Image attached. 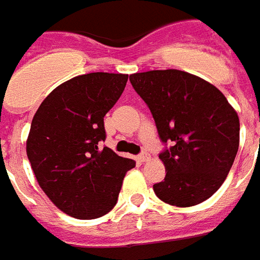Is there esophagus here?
I'll return each instance as SVG.
<instances>
[{"mask_svg": "<svg viewBox=\"0 0 260 260\" xmlns=\"http://www.w3.org/2000/svg\"><path fill=\"white\" fill-rule=\"evenodd\" d=\"M149 158H150V155L147 154L146 151H142V153L138 155V161H141V162H146V161H149Z\"/></svg>", "mask_w": 260, "mask_h": 260, "instance_id": "obj_1", "label": "esophagus"}]
</instances>
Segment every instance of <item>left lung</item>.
I'll list each match as a JSON object with an SVG mask.
<instances>
[{"instance_id": "8db88e82", "label": "left lung", "mask_w": 260, "mask_h": 260, "mask_svg": "<svg viewBox=\"0 0 260 260\" xmlns=\"http://www.w3.org/2000/svg\"><path fill=\"white\" fill-rule=\"evenodd\" d=\"M130 82L150 110L161 141L172 143L159 154L166 176L153 185L157 197L182 208L209 199L238 153L235 109L213 84L178 70L133 74Z\"/></svg>"}]
</instances>
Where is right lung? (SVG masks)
Listing matches in <instances>:
<instances>
[{"label": "right lung", "instance_id": "obj_1", "mask_svg": "<svg viewBox=\"0 0 260 260\" xmlns=\"http://www.w3.org/2000/svg\"><path fill=\"white\" fill-rule=\"evenodd\" d=\"M128 75L92 72L60 84L33 117L26 154L40 188L64 213L98 219L117 204L127 170L106 140L103 118L123 92Z\"/></svg>", "mask_w": 260, "mask_h": 260}]
</instances>
